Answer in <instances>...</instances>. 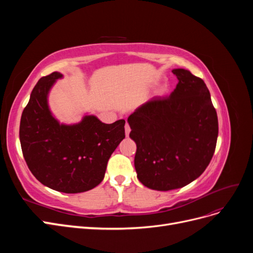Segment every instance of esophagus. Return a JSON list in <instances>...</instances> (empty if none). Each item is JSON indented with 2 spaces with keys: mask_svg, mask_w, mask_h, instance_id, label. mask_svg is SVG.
<instances>
[{
  "mask_svg": "<svg viewBox=\"0 0 253 253\" xmlns=\"http://www.w3.org/2000/svg\"><path fill=\"white\" fill-rule=\"evenodd\" d=\"M129 132H131V128H129V126L126 124V137L129 135Z\"/></svg>",
  "mask_w": 253,
  "mask_h": 253,
  "instance_id": "34e87169",
  "label": "esophagus"
}]
</instances>
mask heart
I'll use <instances>...</instances> for the list:
<instances>
[{
	"mask_svg": "<svg viewBox=\"0 0 253 253\" xmlns=\"http://www.w3.org/2000/svg\"><path fill=\"white\" fill-rule=\"evenodd\" d=\"M167 91V85H162L159 87V89L157 90V95L158 96H164Z\"/></svg>",
	"mask_w": 253,
	"mask_h": 253,
	"instance_id": "obj_1",
	"label": "heart"
}]
</instances>
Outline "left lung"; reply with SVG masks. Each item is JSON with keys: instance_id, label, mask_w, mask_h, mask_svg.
<instances>
[{"instance_id": "obj_1", "label": "left lung", "mask_w": 253, "mask_h": 253, "mask_svg": "<svg viewBox=\"0 0 253 253\" xmlns=\"http://www.w3.org/2000/svg\"><path fill=\"white\" fill-rule=\"evenodd\" d=\"M172 73V94L139 106L127 118L136 142L137 177L152 190L189 185L203 174L216 147L218 121L205 82L185 68Z\"/></svg>"}]
</instances>
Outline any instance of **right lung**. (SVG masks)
I'll return each instance as SVG.
<instances>
[{
	"label": "right lung",
	"instance_id": "obj_1",
	"mask_svg": "<svg viewBox=\"0 0 253 253\" xmlns=\"http://www.w3.org/2000/svg\"><path fill=\"white\" fill-rule=\"evenodd\" d=\"M63 75L41 78L22 113L20 142L30 172L44 186L63 193L94 189L104 178L109 159L124 140V119L106 125L84 114L76 124L60 122L52 114L48 96Z\"/></svg>",
	"mask_w": 253,
	"mask_h": 253
}]
</instances>
